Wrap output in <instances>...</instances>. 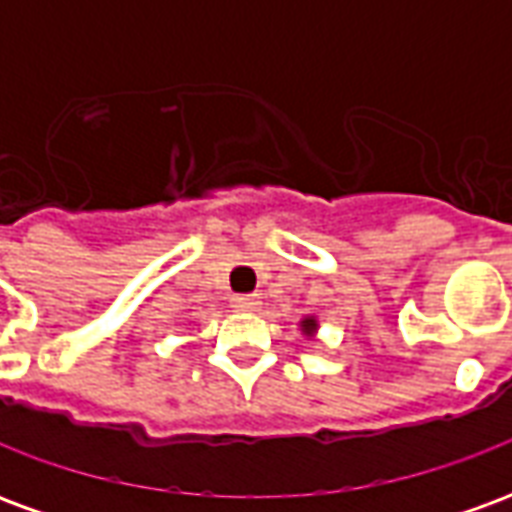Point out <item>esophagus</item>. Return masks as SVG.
I'll list each match as a JSON object with an SVG mask.
<instances>
[{
    "mask_svg": "<svg viewBox=\"0 0 512 512\" xmlns=\"http://www.w3.org/2000/svg\"><path fill=\"white\" fill-rule=\"evenodd\" d=\"M230 304L238 312H255L260 307V296H255V293H238V296L230 299Z\"/></svg>",
    "mask_w": 512,
    "mask_h": 512,
    "instance_id": "obj_1",
    "label": "esophagus"
}]
</instances>
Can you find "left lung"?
Instances as JSON below:
<instances>
[{"label": "left lung", "instance_id": "left-lung-1", "mask_svg": "<svg viewBox=\"0 0 512 512\" xmlns=\"http://www.w3.org/2000/svg\"><path fill=\"white\" fill-rule=\"evenodd\" d=\"M299 326H301V334H304V337H315V334H318V318H315V315H307V318H301L299 321Z\"/></svg>", "mask_w": 512, "mask_h": 512}]
</instances>
